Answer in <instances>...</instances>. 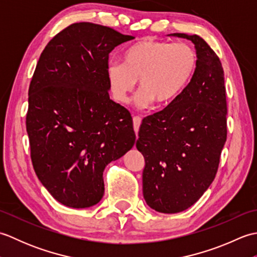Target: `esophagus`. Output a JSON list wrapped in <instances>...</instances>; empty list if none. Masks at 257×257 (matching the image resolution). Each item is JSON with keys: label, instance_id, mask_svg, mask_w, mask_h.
<instances>
[{"label": "esophagus", "instance_id": "34e87169", "mask_svg": "<svg viewBox=\"0 0 257 257\" xmlns=\"http://www.w3.org/2000/svg\"><path fill=\"white\" fill-rule=\"evenodd\" d=\"M133 122H134V130H135L136 135H137V133L139 132V127L141 124V118L140 117H134Z\"/></svg>", "mask_w": 257, "mask_h": 257}]
</instances>
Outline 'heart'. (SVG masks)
<instances>
[{"mask_svg": "<svg viewBox=\"0 0 257 257\" xmlns=\"http://www.w3.org/2000/svg\"><path fill=\"white\" fill-rule=\"evenodd\" d=\"M196 67L198 54L190 44L143 40L124 51L122 63L108 64L106 75L117 102L129 101L138 80L140 107L154 101L157 106H166L185 88Z\"/></svg>", "mask_w": 257, "mask_h": 257, "instance_id": "heart-1", "label": "heart"}]
</instances>
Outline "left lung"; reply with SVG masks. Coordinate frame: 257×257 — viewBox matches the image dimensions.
Returning a JSON list of instances; mask_svg holds the SVG:
<instances>
[{"label":"left lung","mask_w":257,"mask_h":257,"mask_svg":"<svg viewBox=\"0 0 257 257\" xmlns=\"http://www.w3.org/2000/svg\"><path fill=\"white\" fill-rule=\"evenodd\" d=\"M194 44L198 67L163 110L143 120L136 147L145 157L146 203L160 213L193 205L210 187L226 141V96L220 58L198 35L173 33Z\"/></svg>","instance_id":"left-lung-1"}]
</instances>
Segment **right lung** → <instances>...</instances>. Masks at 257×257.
I'll list each match as a JSON object with an SVG mask.
<instances>
[{"mask_svg": "<svg viewBox=\"0 0 257 257\" xmlns=\"http://www.w3.org/2000/svg\"><path fill=\"white\" fill-rule=\"evenodd\" d=\"M133 38L81 22L54 36L38 59L26 114L31 158L38 180L64 205L97 204L106 166L135 145L132 116L109 98L106 75L109 53Z\"/></svg>", "mask_w": 257, "mask_h": 257, "instance_id": "obj_1", "label": "right lung"}]
</instances>
